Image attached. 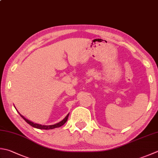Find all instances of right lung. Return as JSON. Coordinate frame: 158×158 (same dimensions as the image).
<instances>
[{
  "instance_id": "add662e5",
  "label": "right lung",
  "mask_w": 158,
  "mask_h": 158,
  "mask_svg": "<svg viewBox=\"0 0 158 158\" xmlns=\"http://www.w3.org/2000/svg\"><path fill=\"white\" fill-rule=\"evenodd\" d=\"M20 115L21 116L22 118H23L24 120H25V121L28 123V124L30 125L31 126L33 127L37 128V129H52L57 128V127H61V126H62L64 124V123L67 121L68 118H69V114H68V115L66 117H65L64 119H63L62 120H61V121H60V123H56V124H55V125H42L37 124V123H34L31 121H30V120H27V118H24L23 116H22L20 114Z\"/></svg>"
}]
</instances>
